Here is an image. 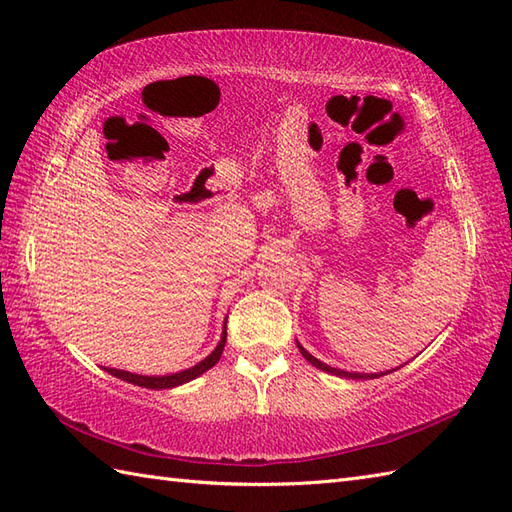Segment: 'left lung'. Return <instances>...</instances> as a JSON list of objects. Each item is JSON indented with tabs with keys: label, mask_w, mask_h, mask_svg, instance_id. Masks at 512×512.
<instances>
[{
	"label": "left lung",
	"mask_w": 512,
	"mask_h": 512,
	"mask_svg": "<svg viewBox=\"0 0 512 512\" xmlns=\"http://www.w3.org/2000/svg\"><path fill=\"white\" fill-rule=\"evenodd\" d=\"M299 345V343H297ZM299 350H301V354H303V358H306L308 363H312L314 367H319V369H323V372H330V374H336V376H345V378H352V380H365V378H378V376H383V374H350V372H343V369H334V367H330V365H325V363H321L319 358H314L312 354H308L306 350H303V347L299 345Z\"/></svg>",
	"instance_id": "left-lung-1"
}]
</instances>
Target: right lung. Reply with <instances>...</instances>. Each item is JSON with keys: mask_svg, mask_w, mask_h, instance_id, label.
I'll list each match as a JSON object with an SVG mask.
<instances>
[{"mask_svg": "<svg viewBox=\"0 0 512 512\" xmlns=\"http://www.w3.org/2000/svg\"><path fill=\"white\" fill-rule=\"evenodd\" d=\"M224 343H226V332L222 334V341L217 343L215 350L209 356H206L204 361H200L198 365L184 369V372H178V374H169V376H138V374L123 372V369H114V367H107V372H110L116 378L127 380V383L138 385V387L169 389V387H176V385H182V383H189V380H193L195 376H200V374L206 372V369H211L217 361H220V356L224 352Z\"/></svg>", "mask_w": 512, "mask_h": 512, "instance_id": "add662e5", "label": "right lung"}]
</instances>
